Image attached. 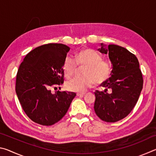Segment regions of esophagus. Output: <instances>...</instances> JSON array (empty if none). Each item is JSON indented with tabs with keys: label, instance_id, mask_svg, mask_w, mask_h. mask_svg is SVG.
Returning a JSON list of instances; mask_svg holds the SVG:
<instances>
[{
	"label": "esophagus",
	"instance_id": "obj_1",
	"mask_svg": "<svg viewBox=\"0 0 156 156\" xmlns=\"http://www.w3.org/2000/svg\"><path fill=\"white\" fill-rule=\"evenodd\" d=\"M84 95H85V93H77L78 96H83Z\"/></svg>",
	"mask_w": 156,
	"mask_h": 156
}]
</instances>
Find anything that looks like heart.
Listing matches in <instances>:
<instances>
[{
	"instance_id": "heart-1",
	"label": "heart",
	"mask_w": 156,
	"mask_h": 156,
	"mask_svg": "<svg viewBox=\"0 0 156 156\" xmlns=\"http://www.w3.org/2000/svg\"><path fill=\"white\" fill-rule=\"evenodd\" d=\"M76 64L85 66L83 77H75L66 83L67 90L74 92H84L91 87L94 81L97 84L104 83L110 75L109 64L96 51L91 49L82 50L76 56ZM63 72L66 77L69 78L74 73L76 65L70 56H66L63 62Z\"/></svg>"
}]
</instances>
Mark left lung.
I'll return each instance as SVG.
<instances>
[{
	"label": "left lung",
	"mask_w": 156,
	"mask_h": 156,
	"mask_svg": "<svg viewBox=\"0 0 156 156\" xmlns=\"http://www.w3.org/2000/svg\"><path fill=\"white\" fill-rule=\"evenodd\" d=\"M98 50L109 56L111 77L101 84L105 91L95 92L94 111L102 120L115 122L129 115L138 102L143 86L138 60L127 49L116 44H105ZM110 89L111 93H108Z\"/></svg>",
	"instance_id": "obj_1"
}]
</instances>
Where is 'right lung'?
I'll list each match as a JSON object with an SVG mask.
<instances>
[{"label": "right lung", "mask_w": 156, "mask_h": 156, "mask_svg": "<svg viewBox=\"0 0 156 156\" xmlns=\"http://www.w3.org/2000/svg\"><path fill=\"white\" fill-rule=\"evenodd\" d=\"M69 50L59 43L38 47L26 55L18 69L16 93L26 114L39 125L50 126L61 120L76 96L51 91L64 82L63 62Z\"/></svg>", "instance_id": "obj_1"}]
</instances>
